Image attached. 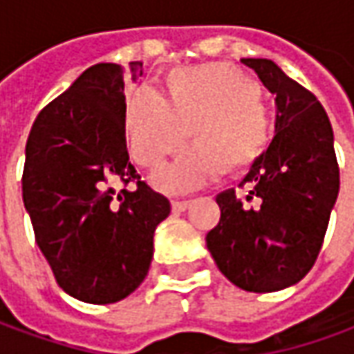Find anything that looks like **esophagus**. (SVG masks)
Listing matches in <instances>:
<instances>
[{
	"label": "esophagus",
	"mask_w": 354,
	"mask_h": 354,
	"mask_svg": "<svg viewBox=\"0 0 354 354\" xmlns=\"http://www.w3.org/2000/svg\"><path fill=\"white\" fill-rule=\"evenodd\" d=\"M189 200H174L172 201V212L174 214H180V212H184V209H188Z\"/></svg>",
	"instance_id": "obj_1"
}]
</instances>
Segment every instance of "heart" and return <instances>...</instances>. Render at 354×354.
Listing matches in <instances>:
<instances>
[{"instance_id":"b5f03b06","label":"heart","mask_w":354,"mask_h":354,"mask_svg":"<svg viewBox=\"0 0 354 354\" xmlns=\"http://www.w3.org/2000/svg\"><path fill=\"white\" fill-rule=\"evenodd\" d=\"M168 97L149 86L129 95L125 129L133 158L153 168L176 153L194 125V145L160 166L153 184L184 194L227 170L254 165L272 139V121L257 80L227 62L180 66L166 74Z\"/></svg>"}]
</instances>
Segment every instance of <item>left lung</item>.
Returning <instances> with one entry per match:
<instances>
[{
	"label": "left lung",
	"instance_id": "obj_1",
	"mask_svg": "<svg viewBox=\"0 0 354 354\" xmlns=\"http://www.w3.org/2000/svg\"><path fill=\"white\" fill-rule=\"evenodd\" d=\"M276 95V135L235 189L221 192L205 243L217 268L247 292L299 282L322 250L339 194L333 129L317 97L268 58H243Z\"/></svg>",
	"mask_w": 354,
	"mask_h": 354
}]
</instances>
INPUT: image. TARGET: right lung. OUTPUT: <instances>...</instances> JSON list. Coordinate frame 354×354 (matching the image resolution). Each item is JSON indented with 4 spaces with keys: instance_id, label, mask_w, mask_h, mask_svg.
Segmentation results:
<instances>
[{
    "instance_id": "1",
    "label": "right lung",
    "mask_w": 354,
    "mask_h": 354,
    "mask_svg": "<svg viewBox=\"0 0 354 354\" xmlns=\"http://www.w3.org/2000/svg\"><path fill=\"white\" fill-rule=\"evenodd\" d=\"M139 76L142 62L93 64L44 105L27 139L21 182L35 241L58 286L88 304H115L140 286L154 229L170 214L129 162L123 90Z\"/></svg>"
}]
</instances>
